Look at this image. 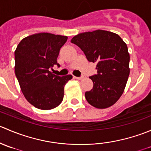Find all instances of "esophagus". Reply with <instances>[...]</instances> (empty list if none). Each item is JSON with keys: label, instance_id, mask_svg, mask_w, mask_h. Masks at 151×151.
I'll return each mask as SVG.
<instances>
[{"label": "esophagus", "instance_id": "obj_1", "mask_svg": "<svg viewBox=\"0 0 151 151\" xmlns=\"http://www.w3.org/2000/svg\"><path fill=\"white\" fill-rule=\"evenodd\" d=\"M74 78L77 79V80H82V79L84 78V77L83 76H81V77H74Z\"/></svg>", "mask_w": 151, "mask_h": 151}]
</instances>
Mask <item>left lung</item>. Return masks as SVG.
I'll use <instances>...</instances> for the list:
<instances>
[{"instance_id":"8db88e82","label":"left lung","mask_w":151,"mask_h":151,"mask_svg":"<svg viewBox=\"0 0 151 151\" xmlns=\"http://www.w3.org/2000/svg\"><path fill=\"white\" fill-rule=\"evenodd\" d=\"M71 42L88 61L96 63L97 74L90 77L93 87L85 93L88 102L98 109L112 106L122 96L130 73L126 44L116 33L103 30L79 33Z\"/></svg>"}]
</instances>
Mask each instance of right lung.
<instances>
[{"mask_svg":"<svg viewBox=\"0 0 151 151\" xmlns=\"http://www.w3.org/2000/svg\"><path fill=\"white\" fill-rule=\"evenodd\" d=\"M66 36L49 33L30 35L22 39L14 52L15 75L30 104L43 110L57 107L64 96V86L71 74L60 77L50 71L57 63Z\"/></svg>","mask_w":151,"mask_h":151,"instance_id":"right-lung-1","label":"right lung"}]
</instances>
